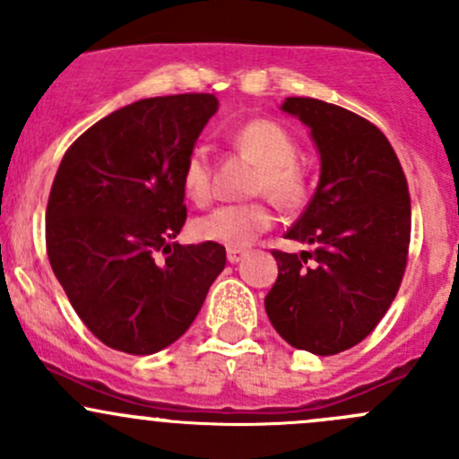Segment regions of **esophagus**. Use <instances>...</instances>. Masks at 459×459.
Returning a JSON list of instances; mask_svg holds the SVG:
<instances>
[{"mask_svg":"<svg viewBox=\"0 0 459 459\" xmlns=\"http://www.w3.org/2000/svg\"><path fill=\"white\" fill-rule=\"evenodd\" d=\"M243 256H245V249H240V247H228V261H230V263H238Z\"/></svg>","mask_w":459,"mask_h":459,"instance_id":"1","label":"esophagus"}]
</instances>
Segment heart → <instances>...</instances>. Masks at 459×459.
Returning a JSON list of instances; mask_svg holds the SVG:
<instances>
[{
	"label": "heart",
	"mask_w": 459,
	"mask_h": 459,
	"mask_svg": "<svg viewBox=\"0 0 459 459\" xmlns=\"http://www.w3.org/2000/svg\"><path fill=\"white\" fill-rule=\"evenodd\" d=\"M234 143L240 152L258 163L254 177V195H267L278 205L291 207L305 196V177L296 163L299 148L290 132L281 124L269 119H252L234 134ZM212 159L205 145H195L183 160L181 186L186 196L196 205H205L212 198ZM273 223V214L267 203H231L198 216L192 225L195 236L207 243H219L225 247H247L267 231Z\"/></svg>",
	"instance_id": "b5f03b06"
}]
</instances>
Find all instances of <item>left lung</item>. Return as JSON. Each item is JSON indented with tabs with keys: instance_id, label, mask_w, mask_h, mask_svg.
Returning <instances> with one entry per match:
<instances>
[{
	"instance_id": "8db88e82",
	"label": "left lung",
	"mask_w": 459,
	"mask_h": 459,
	"mask_svg": "<svg viewBox=\"0 0 459 459\" xmlns=\"http://www.w3.org/2000/svg\"><path fill=\"white\" fill-rule=\"evenodd\" d=\"M282 110L309 127L320 152L318 187L287 231L314 252L273 249L278 278L264 309L291 347L333 356L365 340L398 294L411 240L409 186L371 121L309 97L285 99Z\"/></svg>"
}]
</instances>
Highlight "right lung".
<instances>
[{
	"mask_svg": "<svg viewBox=\"0 0 459 459\" xmlns=\"http://www.w3.org/2000/svg\"><path fill=\"white\" fill-rule=\"evenodd\" d=\"M216 110L205 92L141 99L88 127L56 169L50 267L117 351L148 356L181 338L228 261L219 243H174L187 219L183 160Z\"/></svg>",
	"mask_w": 459,
	"mask_h": 459,
	"instance_id": "add662e5",
	"label": "right lung"
}]
</instances>
